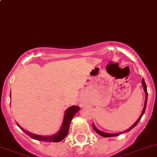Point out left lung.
<instances>
[{
	"label": "left lung",
	"mask_w": 157,
	"mask_h": 157,
	"mask_svg": "<svg viewBox=\"0 0 157 157\" xmlns=\"http://www.w3.org/2000/svg\"><path fill=\"white\" fill-rule=\"evenodd\" d=\"M142 85H143V88H144V92H145V101H144V109H143V111H142V113L141 115H140V117L138 118V120L135 122V124H134L133 125H132L131 127L128 128V129H127L126 131H124V132H129L130 130L132 129L134 127H135L136 124H138V122H139L140 121V119H141L142 116H143V114L144 113V111H145V109H146V105H147V99H148V92H147V86H146V84L145 82H144V79H142ZM93 128H94L95 132H97V133L99 134V135H101V136H104V137H111V136H119L121 133H107V132H101L100 131V130H98L97 128L95 127V125L93 124Z\"/></svg>",
	"instance_id": "8db88e82"
}]
</instances>
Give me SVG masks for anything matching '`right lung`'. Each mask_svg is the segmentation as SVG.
Here are the masks:
<instances>
[{
  "label": "right lung",
  "instance_id": "1",
  "mask_svg": "<svg viewBox=\"0 0 157 157\" xmlns=\"http://www.w3.org/2000/svg\"><path fill=\"white\" fill-rule=\"evenodd\" d=\"M80 107L79 106H71L67 109L65 113H64V120H63V123L61 124L60 129L57 133L54 134L52 136H40L36 135V134H33L32 132H29V131H26L24 128H22L21 126L17 124L18 127L21 128V129L23 132H25L27 135H29L31 138L37 140H41V141H46V142H59L61 141L65 136H67L68 132V129H69V126H70L71 121L72 120L73 117L75 116L77 112L79 111Z\"/></svg>",
  "mask_w": 157,
  "mask_h": 157
}]
</instances>
